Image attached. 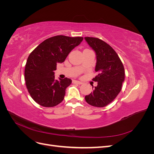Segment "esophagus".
Here are the masks:
<instances>
[{"label":"esophagus","instance_id":"esophagus-1","mask_svg":"<svg viewBox=\"0 0 154 154\" xmlns=\"http://www.w3.org/2000/svg\"><path fill=\"white\" fill-rule=\"evenodd\" d=\"M73 83H76V84H79V85L82 84V82H80V81H78V80H74Z\"/></svg>","mask_w":154,"mask_h":154}]
</instances>
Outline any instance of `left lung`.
Returning <instances> with one entry per match:
<instances>
[{"mask_svg":"<svg viewBox=\"0 0 154 154\" xmlns=\"http://www.w3.org/2000/svg\"><path fill=\"white\" fill-rule=\"evenodd\" d=\"M85 39L95 51V71L98 72L92 79L97 82V85L85 99L92 106L103 107L110 103L122 90L125 80L124 67L118 54L108 44L94 37H85Z\"/></svg>","mask_w":154,"mask_h":154,"instance_id":"obj_1","label":"left lung"}]
</instances>
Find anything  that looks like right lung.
I'll use <instances>...</instances> for the list:
<instances>
[{"instance_id": "add662e5", "label": "right lung", "mask_w": 154, "mask_h": 154, "mask_svg": "<svg viewBox=\"0 0 154 154\" xmlns=\"http://www.w3.org/2000/svg\"><path fill=\"white\" fill-rule=\"evenodd\" d=\"M83 37L57 35L45 40L32 51L26 64V87L32 99L40 105L52 107L63 101L71 79L56 80L57 63L65 61L69 53L80 44Z\"/></svg>"}]
</instances>
